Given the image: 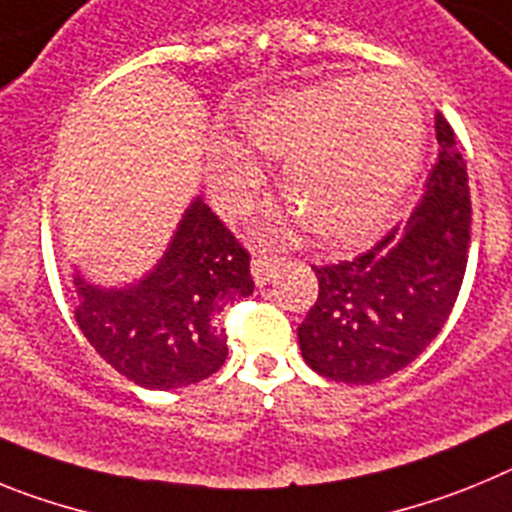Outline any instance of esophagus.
<instances>
[{
  "mask_svg": "<svg viewBox=\"0 0 512 512\" xmlns=\"http://www.w3.org/2000/svg\"><path fill=\"white\" fill-rule=\"evenodd\" d=\"M277 271H279V259H271V256H256V259L251 261L253 282L259 284V287H264V284H269L271 279L277 277Z\"/></svg>",
  "mask_w": 512,
  "mask_h": 512,
  "instance_id": "34e87169",
  "label": "esophagus"
}]
</instances>
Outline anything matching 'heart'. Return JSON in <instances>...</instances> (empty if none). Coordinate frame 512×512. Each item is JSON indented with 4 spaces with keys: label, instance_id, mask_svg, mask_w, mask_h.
<instances>
[{
    "label": "heart",
    "instance_id": "1",
    "mask_svg": "<svg viewBox=\"0 0 512 512\" xmlns=\"http://www.w3.org/2000/svg\"><path fill=\"white\" fill-rule=\"evenodd\" d=\"M243 140L284 161L282 187L315 233L336 246L377 233L420 169L425 122L420 104L387 76H338L292 89L246 110ZM207 179L225 212H241L264 184L246 146L220 138L210 146Z\"/></svg>",
    "mask_w": 512,
    "mask_h": 512
}]
</instances>
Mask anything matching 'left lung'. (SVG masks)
I'll return each mask as SVG.
<instances>
[{
  "label": "left lung",
  "instance_id": "8db88e82",
  "mask_svg": "<svg viewBox=\"0 0 512 512\" xmlns=\"http://www.w3.org/2000/svg\"><path fill=\"white\" fill-rule=\"evenodd\" d=\"M438 161L423 200L354 261L315 266L318 300L297 328L305 364L346 384L387 379L441 333L459 297L472 241L467 164L436 115Z\"/></svg>",
  "mask_w": 512,
  "mask_h": 512
}]
</instances>
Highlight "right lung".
<instances>
[{
	"label": "right lung",
	"instance_id": "right-lung-1",
	"mask_svg": "<svg viewBox=\"0 0 512 512\" xmlns=\"http://www.w3.org/2000/svg\"><path fill=\"white\" fill-rule=\"evenodd\" d=\"M251 256L215 212L194 197L169 248L146 277L99 287L74 271L76 323L94 351L146 390H176L225 364L217 315L253 292Z\"/></svg>",
	"mask_w": 512,
	"mask_h": 512
}]
</instances>
